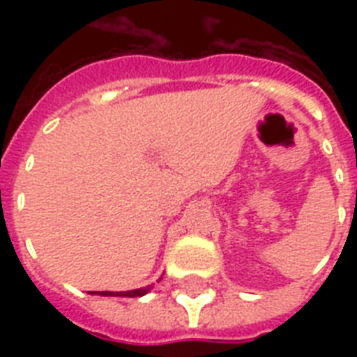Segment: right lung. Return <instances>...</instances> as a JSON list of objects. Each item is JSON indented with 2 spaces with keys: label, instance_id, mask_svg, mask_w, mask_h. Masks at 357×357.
<instances>
[{
  "label": "right lung",
  "instance_id": "1",
  "mask_svg": "<svg viewBox=\"0 0 357 357\" xmlns=\"http://www.w3.org/2000/svg\"><path fill=\"white\" fill-rule=\"evenodd\" d=\"M150 285L144 289H135V291H126V293H109V291H103V293H98L102 294V296H129V298H135V296H144L148 291H150Z\"/></svg>",
  "mask_w": 357,
  "mask_h": 357
}]
</instances>
